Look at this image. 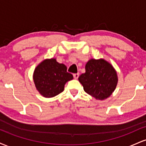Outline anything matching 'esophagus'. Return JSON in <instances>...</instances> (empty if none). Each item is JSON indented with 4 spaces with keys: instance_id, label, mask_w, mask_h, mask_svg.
<instances>
[{
    "instance_id": "esophagus-1",
    "label": "esophagus",
    "mask_w": 146,
    "mask_h": 146,
    "mask_svg": "<svg viewBox=\"0 0 146 146\" xmlns=\"http://www.w3.org/2000/svg\"><path fill=\"white\" fill-rule=\"evenodd\" d=\"M73 77H74L75 79H78L79 77V73H74L73 74Z\"/></svg>"
}]
</instances>
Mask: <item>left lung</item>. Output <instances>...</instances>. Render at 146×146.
I'll list each match as a JSON object with an SVG mask.
<instances>
[{"instance_id":"left-lung-1","label":"left lung","mask_w":146,"mask_h":146,"mask_svg":"<svg viewBox=\"0 0 146 146\" xmlns=\"http://www.w3.org/2000/svg\"><path fill=\"white\" fill-rule=\"evenodd\" d=\"M78 80L86 93L100 100L112 94L118 80L113 66L102 59L90 60L85 66V73Z\"/></svg>"}]
</instances>
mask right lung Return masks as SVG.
Here are the masks:
<instances>
[{"instance_id":"right-lung-1","label":"right lung","mask_w":146,"mask_h":146,"mask_svg":"<svg viewBox=\"0 0 146 146\" xmlns=\"http://www.w3.org/2000/svg\"><path fill=\"white\" fill-rule=\"evenodd\" d=\"M73 76L64 64L56 59L45 60L35 68L33 81L37 90L45 98H53L64 90L66 82Z\"/></svg>"}]
</instances>
